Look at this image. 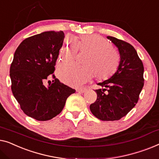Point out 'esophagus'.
<instances>
[{"mask_svg": "<svg viewBox=\"0 0 159 159\" xmlns=\"http://www.w3.org/2000/svg\"><path fill=\"white\" fill-rule=\"evenodd\" d=\"M86 91V88H79V89H76L77 92L80 93H84Z\"/></svg>", "mask_w": 159, "mask_h": 159, "instance_id": "esophagus-1", "label": "esophagus"}]
</instances>
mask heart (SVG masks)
<instances>
[{"label": "heart", "instance_id": "heart-1", "mask_svg": "<svg viewBox=\"0 0 159 159\" xmlns=\"http://www.w3.org/2000/svg\"><path fill=\"white\" fill-rule=\"evenodd\" d=\"M77 48L87 53L84 65L79 67L73 63H64L59 68L58 75L65 84L73 87H79L89 81L93 73L99 80H107L115 74L120 62L119 52L112 48L108 40L98 34H86L76 40ZM76 48L72 42H64L60 50L62 62L74 59Z\"/></svg>", "mask_w": 159, "mask_h": 159}]
</instances>
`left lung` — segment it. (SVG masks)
I'll use <instances>...</instances> for the list:
<instances>
[{
	"label": "left lung",
	"mask_w": 159,
	"mask_h": 159,
	"mask_svg": "<svg viewBox=\"0 0 159 159\" xmlns=\"http://www.w3.org/2000/svg\"><path fill=\"white\" fill-rule=\"evenodd\" d=\"M107 38L117 48L120 62L112 76L97 84L103 89L95 90L97 99L90 105V110L98 119L115 121L125 117L137 104L144 85V67L130 44L110 36Z\"/></svg>",
	"instance_id": "1"
}]
</instances>
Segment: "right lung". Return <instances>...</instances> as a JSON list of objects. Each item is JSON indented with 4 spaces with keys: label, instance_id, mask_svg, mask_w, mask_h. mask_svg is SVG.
<instances>
[{
    "label": "right lung",
    "instance_id": "obj_1",
    "mask_svg": "<svg viewBox=\"0 0 159 159\" xmlns=\"http://www.w3.org/2000/svg\"><path fill=\"white\" fill-rule=\"evenodd\" d=\"M62 31L44 32L26 38L19 44L10 68L11 90L21 109L38 121L52 119L61 112L67 98L75 92L55 79L48 87L44 81L55 71L63 43Z\"/></svg>",
    "mask_w": 159,
    "mask_h": 159
}]
</instances>
